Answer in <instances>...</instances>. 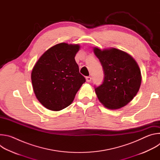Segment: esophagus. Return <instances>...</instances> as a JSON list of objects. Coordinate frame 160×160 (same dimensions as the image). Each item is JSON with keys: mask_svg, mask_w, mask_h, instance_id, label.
<instances>
[{"mask_svg": "<svg viewBox=\"0 0 160 160\" xmlns=\"http://www.w3.org/2000/svg\"><path fill=\"white\" fill-rule=\"evenodd\" d=\"M85 78H86V81L87 82H90L91 80H92V78H91L90 77H87Z\"/></svg>", "mask_w": 160, "mask_h": 160, "instance_id": "34e87169", "label": "esophagus"}]
</instances>
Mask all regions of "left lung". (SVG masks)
Wrapping results in <instances>:
<instances>
[{"mask_svg": "<svg viewBox=\"0 0 160 160\" xmlns=\"http://www.w3.org/2000/svg\"><path fill=\"white\" fill-rule=\"evenodd\" d=\"M94 52L102 66L104 78L102 83L95 87L100 102L107 108L116 109L130 102L140 88L141 73L135 59L128 53L110 48Z\"/></svg>", "mask_w": 160, "mask_h": 160, "instance_id": "1", "label": "left lung"}]
</instances>
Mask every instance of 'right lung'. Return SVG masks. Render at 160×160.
<instances>
[{
	"mask_svg": "<svg viewBox=\"0 0 160 160\" xmlns=\"http://www.w3.org/2000/svg\"><path fill=\"white\" fill-rule=\"evenodd\" d=\"M79 49L78 44H56L35 64L31 75L33 91L47 109L57 111L70 106L85 82L75 59Z\"/></svg>",
	"mask_w": 160,
	"mask_h": 160,
	"instance_id": "right-lung-1",
	"label": "right lung"
}]
</instances>
